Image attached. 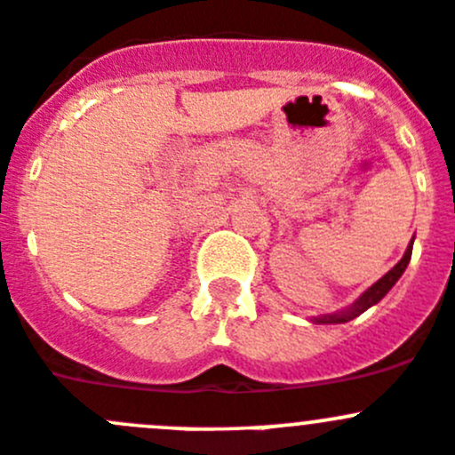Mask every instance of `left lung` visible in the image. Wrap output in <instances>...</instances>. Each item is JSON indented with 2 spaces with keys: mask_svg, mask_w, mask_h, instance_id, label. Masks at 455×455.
I'll list each match as a JSON object with an SVG mask.
<instances>
[{
  "mask_svg": "<svg viewBox=\"0 0 455 455\" xmlns=\"http://www.w3.org/2000/svg\"><path fill=\"white\" fill-rule=\"evenodd\" d=\"M411 252H413V239H411V243H409V248H406L404 257H402L400 261H397L395 266H393L391 270H388L387 275L382 276V279H378L373 285H371V288H366L364 292H362V295L348 306V308L339 310V313L322 315V317H313L310 322H313V323H346V322H350V319L360 317V315L364 313V310H369L371 306L379 304V301L387 297L388 290H391L393 285L397 283V279L404 275L406 266H409V261H411Z\"/></svg>",
  "mask_w": 455,
  "mask_h": 455,
  "instance_id": "left-lung-1",
  "label": "left lung"
}]
</instances>
